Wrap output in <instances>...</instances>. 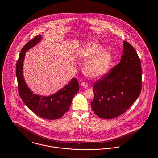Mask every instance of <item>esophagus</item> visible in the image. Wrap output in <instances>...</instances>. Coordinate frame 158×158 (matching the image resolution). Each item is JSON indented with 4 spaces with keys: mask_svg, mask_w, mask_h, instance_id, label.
Masks as SVG:
<instances>
[{
    "mask_svg": "<svg viewBox=\"0 0 158 158\" xmlns=\"http://www.w3.org/2000/svg\"><path fill=\"white\" fill-rule=\"evenodd\" d=\"M81 86H83V87H84V88H87V87L89 86L88 83H87L85 82V81H83V82L81 83Z\"/></svg>",
    "mask_w": 158,
    "mask_h": 158,
    "instance_id": "1",
    "label": "esophagus"
}]
</instances>
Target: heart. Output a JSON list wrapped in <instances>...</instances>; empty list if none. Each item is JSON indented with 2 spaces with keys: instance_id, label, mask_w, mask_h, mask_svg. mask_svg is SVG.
Instances as JSON below:
<instances>
[{
  "instance_id": "heart-1",
  "label": "heart",
  "mask_w": 158,
  "mask_h": 158,
  "mask_svg": "<svg viewBox=\"0 0 158 158\" xmlns=\"http://www.w3.org/2000/svg\"><path fill=\"white\" fill-rule=\"evenodd\" d=\"M81 55L90 58L95 56L86 64L85 73L91 77L101 76L106 73L111 66L112 56L108 52H103V48L98 44L88 45L81 51Z\"/></svg>"
}]
</instances>
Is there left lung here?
Wrapping results in <instances>:
<instances>
[{
    "instance_id": "1",
    "label": "left lung",
    "mask_w": 158,
    "mask_h": 158,
    "mask_svg": "<svg viewBox=\"0 0 158 158\" xmlns=\"http://www.w3.org/2000/svg\"><path fill=\"white\" fill-rule=\"evenodd\" d=\"M120 62L93 85L90 102L100 118L111 119L125 113L139 96L142 89L140 60L134 47L124 41Z\"/></svg>"
}]
</instances>
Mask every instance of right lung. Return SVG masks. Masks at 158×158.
<instances>
[{
	"label": "right lung",
	"mask_w": 158,
	"mask_h": 158,
	"mask_svg": "<svg viewBox=\"0 0 158 158\" xmlns=\"http://www.w3.org/2000/svg\"><path fill=\"white\" fill-rule=\"evenodd\" d=\"M42 37L36 36L23 47L16 64V77L19 94L25 105L35 114L47 120L61 118L69 110L73 96L79 90V85L76 78L63 89L50 96H40L33 94L27 87L23 77V61L25 52L37 44Z\"/></svg>",
	"instance_id": "right-lung-1"
}]
</instances>
